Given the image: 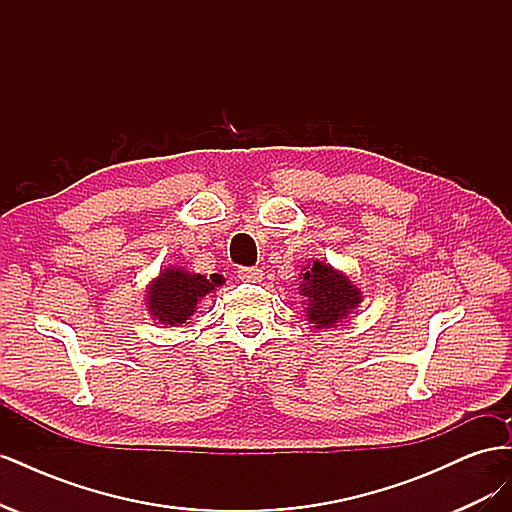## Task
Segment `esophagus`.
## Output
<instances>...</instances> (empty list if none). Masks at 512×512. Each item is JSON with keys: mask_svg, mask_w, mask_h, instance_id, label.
I'll return each instance as SVG.
<instances>
[{"mask_svg": "<svg viewBox=\"0 0 512 512\" xmlns=\"http://www.w3.org/2000/svg\"><path fill=\"white\" fill-rule=\"evenodd\" d=\"M239 280L245 282V284H258V282H262V271H260V269H254V267L241 269V271H239Z\"/></svg>", "mask_w": 512, "mask_h": 512, "instance_id": "34e87169", "label": "esophagus"}]
</instances>
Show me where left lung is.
<instances>
[{"label": "left lung", "mask_w": 512, "mask_h": 512, "mask_svg": "<svg viewBox=\"0 0 512 512\" xmlns=\"http://www.w3.org/2000/svg\"><path fill=\"white\" fill-rule=\"evenodd\" d=\"M299 294L303 297L305 320L314 329H335L352 318L363 303V292L350 275L331 267L329 262L314 260L301 269Z\"/></svg>", "instance_id": "left-lung-1"}]
</instances>
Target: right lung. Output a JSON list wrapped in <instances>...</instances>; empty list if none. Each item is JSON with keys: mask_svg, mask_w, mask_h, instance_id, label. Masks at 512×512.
<instances>
[{"mask_svg": "<svg viewBox=\"0 0 512 512\" xmlns=\"http://www.w3.org/2000/svg\"><path fill=\"white\" fill-rule=\"evenodd\" d=\"M224 277L213 273L211 277L170 265L162 269L147 286L145 307L149 316L162 327H181L198 309V303L207 294L224 286Z\"/></svg>", "mask_w": 512, "mask_h": 512, "instance_id": "obj_1", "label": "right lung"}]
</instances>
